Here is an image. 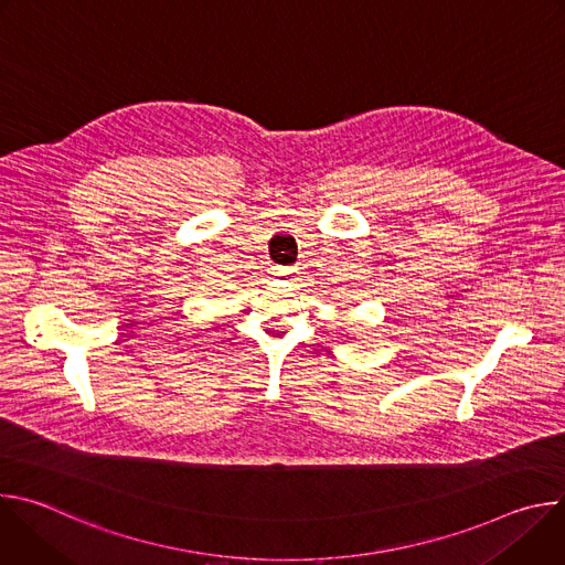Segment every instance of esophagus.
<instances>
[{
    "mask_svg": "<svg viewBox=\"0 0 565 565\" xmlns=\"http://www.w3.org/2000/svg\"><path fill=\"white\" fill-rule=\"evenodd\" d=\"M292 273H295L292 268H281V266H275V268H273V275L279 277V279H290Z\"/></svg>",
    "mask_w": 565,
    "mask_h": 565,
    "instance_id": "esophagus-1",
    "label": "esophagus"
}]
</instances>
